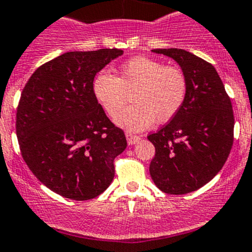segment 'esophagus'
<instances>
[{
	"label": "esophagus",
	"instance_id": "obj_1",
	"mask_svg": "<svg viewBox=\"0 0 252 252\" xmlns=\"http://www.w3.org/2000/svg\"><path fill=\"white\" fill-rule=\"evenodd\" d=\"M126 141H128V145L137 144V142L140 141V139H141V137L137 136V135H134V134H130V133H126Z\"/></svg>",
	"mask_w": 252,
	"mask_h": 252
}]
</instances>
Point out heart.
Listing matches in <instances>:
<instances>
[{
  "mask_svg": "<svg viewBox=\"0 0 252 252\" xmlns=\"http://www.w3.org/2000/svg\"><path fill=\"white\" fill-rule=\"evenodd\" d=\"M189 82L177 66H165L157 59L135 57L119 67L118 76L99 72L93 81V94L105 112L115 117L133 93L134 104L116 117V124L140 131L155 122L165 123L181 110Z\"/></svg>",
  "mask_w": 252,
  "mask_h": 252,
  "instance_id": "1",
  "label": "heart"
}]
</instances>
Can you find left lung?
<instances>
[{
	"label": "left lung",
	"mask_w": 252,
	"mask_h": 252,
	"mask_svg": "<svg viewBox=\"0 0 252 252\" xmlns=\"http://www.w3.org/2000/svg\"><path fill=\"white\" fill-rule=\"evenodd\" d=\"M152 52L179 63L189 89L176 116L147 136L156 148L150 174L161 192L185 194L208 184L226 163L234 139L232 102L210 63L184 49Z\"/></svg>",
	"instance_id": "left-lung-1"
}]
</instances>
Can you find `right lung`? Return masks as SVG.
Masks as SVG:
<instances>
[{
  "label": "right lung",
  "mask_w": 252,
  "mask_h": 252,
  "mask_svg": "<svg viewBox=\"0 0 252 252\" xmlns=\"http://www.w3.org/2000/svg\"><path fill=\"white\" fill-rule=\"evenodd\" d=\"M122 49L67 52L43 63L21 93L17 136L24 160L53 192L88 200L107 189L126 148L93 94L95 75Z\"/></svg>",
  "instance_id": "add662e5"
}]
</instances>
